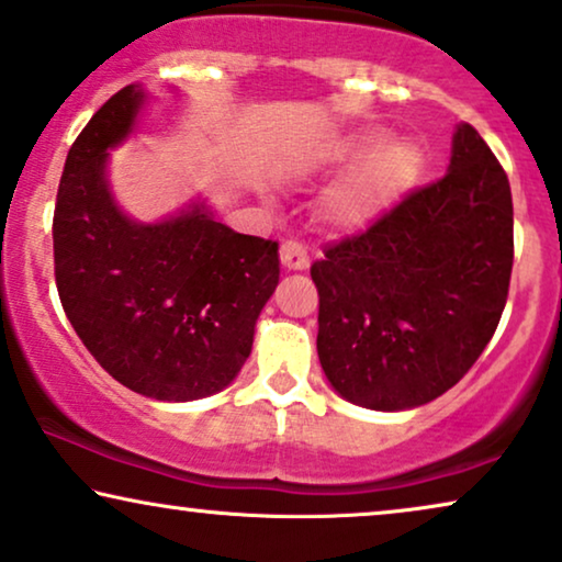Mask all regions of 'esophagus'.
<instances>
[{
    "label": "esophagus",
    "mask_w": 562,
    "mask_h": 562,
    "mask_svg": "<svg viewBox=\"0 0 562 562\" xmlns=\"http://www.w3.org/2000/svg\"><path fill=\"white\" fill-rule=\"evenodd\" d=\"M281 263L283 268H289V271H304V268L310 266L307 247L299 243V239H286V243L281 245Z\"/></svg>",
    "instance_id": "1"
}]
</instances>
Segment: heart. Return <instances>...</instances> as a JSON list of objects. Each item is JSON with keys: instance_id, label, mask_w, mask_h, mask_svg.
<instances>
[{"instance_id": "1", "label": "heart", "mask_w": 562, "mask_h": 562, "mask_svg": "<svg viewBox=\"0 0 562 562\" xmlns=\"http://www.w3.org/2000/svg\"><path fill=\"white\" fill-rule=\"evenodd\" d=\"M323 199V216L335 227L359 229L395 203L418 175V151L403 138H382L374 128L353 131L327 144L317 155V170L351 162Z\"/></svg>"}]
</instances>
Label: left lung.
Wrapping results in <instances>:
<instances>
[{"instance_id":"obj_1","label":"left lung","mask_w":562,"mask_h":562,"mask_svg":"<svg viewBox=\"0 0 562 562\" xmlns=\"http://www.w3.org/2000/svg\"><path fill=\"white\" fill-rule=\"evenodd\" d=\"M323 252L310 273L335 392L390 413L431 403L468 374L504 315L514 266L504 167L459 123L443 178Z\"/></svg>"}]
</instances>
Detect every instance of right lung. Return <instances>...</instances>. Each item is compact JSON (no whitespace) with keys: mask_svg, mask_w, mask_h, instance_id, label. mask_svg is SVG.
Wrapping results in <instances>:
<instances>
[{"mask_svg":"<svg viewBox=\"0 0 562 562\" xmlns=\"http://www.w3.org/2000/svg\"><path fill=\"white\" fill-rule=\"evenodd\" d=\"M142 100L123 87L71 144L54 209L56 289L115 382L188 403L227 387L250 356L279 283V243L224 227L203 203L157 224L115 206L108 149L131 134Z\"/></svg>","mask_w":562,"mask_h":562,"instance_id":"obj_1","label":"right lung"}]
</instances>
